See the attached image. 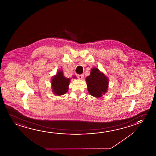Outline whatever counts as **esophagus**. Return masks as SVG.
<instances>
[{
	"mask_svg": "<svg viewBox=\"0 0 156 156\" xmlns=\"http://www.w3.org/2000/svg\"><path fill=\"white\" fill-rule=\"evenodd\" d=\"M77 76L79 79H82L83 78V77H84V74H77Z\"/></svg>",
	"mask_w": 156,
	"mask_h": 156,
	"instance_id": "1",
	"label": "esophagus"
}]
</instances>
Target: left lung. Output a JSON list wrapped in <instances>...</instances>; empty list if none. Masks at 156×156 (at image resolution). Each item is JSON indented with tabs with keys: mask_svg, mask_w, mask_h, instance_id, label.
<instances>
[{
	"mask_svg": "<svg viewBox=\"0 0 156 156\" xmlns=\"http://www.w3.org/2000/svg\"><path fill=\"white\" fill-rule=\"evenodd\" d=\"M89 94L99 98L107 92L108 80L105 76L97 68L91 69L90 75L86 78Z\"/></svg>",
	"mask_w": 156,
	"mask_h": 156,
	"instance_id": "8db88e82",
	"label": "left lung"
}]
</instances>
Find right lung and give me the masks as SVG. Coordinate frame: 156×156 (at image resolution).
Returning <instances> with one entry per match:
<instances>
[{
  "label": "right lung",
  "mask_w": 156,
  "mask_h": 156,
  "mask_svg": "<svg viewBox=\"0 0 156 156\" xmlns=\"http://www.w3.org/2000/svg\"><path fill=\"white\" fill-rule=\"evenodd\" d=\"M69 78H66L61 71L57 72V75L53 77L51 84L53 92L58 96L66 94L68 91L69 85Z\"/></svg>",
  "instance_id": "right-lung-1"
}]
</instances>
